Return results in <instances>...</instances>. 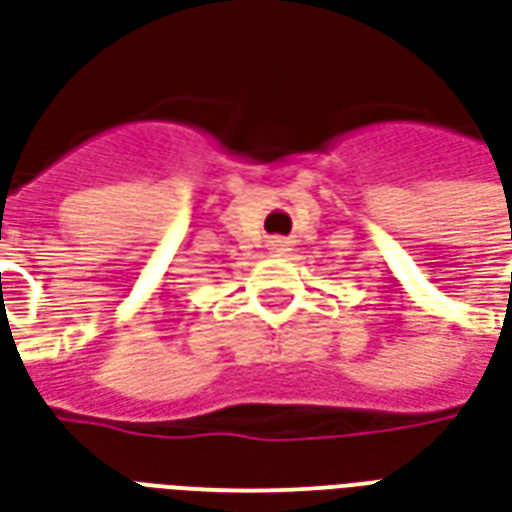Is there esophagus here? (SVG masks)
Returning a JSON list of instances; mask_svg holds the SVG:
<instances>
[{"label": "esophagus", "mask_w": 512, "mask_h": 512, "mask_svg": "<svg viewBox=\"0 0 512 512\" xmlns=\"http://www.w3.org/2000/svg\"><path fill=\"white\" fill-rule=\"evenodd\" d=\"M268 249H271V255H285L287 241L285 238H271V241H268Z\"/></svg>", "instance_id": "34e87169"}]
</instances>
